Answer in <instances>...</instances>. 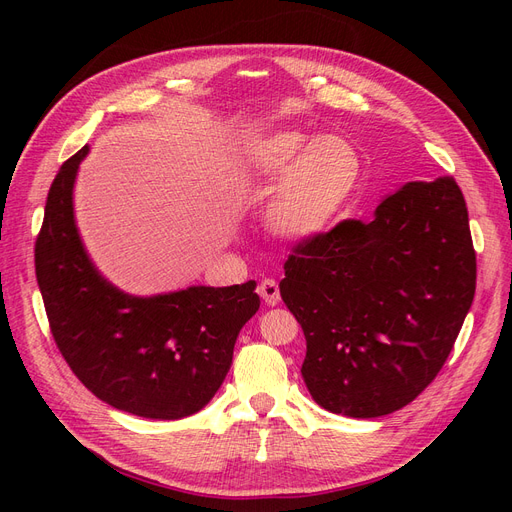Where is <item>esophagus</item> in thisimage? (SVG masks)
I'll return each mask as SVG.
<instances>
[{"mask_svg":"<svg viewBox=\"0 0 512 512\" xmlns=\"http://www.w3.org/2000/svg\"><path fill=\"white\" fill-rule=\"evenodd\" d=\"M258 292H260L262 301H265L267 305H277V303H280V286H277V282L271 280V277H269V280H262L260 282Z\"/></svg>","mask_w":512,"mask_h":512,"instance_id":"obj_1","label":"esophagus"}]
</instances>
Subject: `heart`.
Listing matches in <instances>:
<instances>
[{"mask_svg": "<svg viewBox=\"0 0 512 512\" xmlns=\"http://www.w3.org/2000/svg\"><path fill=\"white\" fill-rule=\"evenodd\" d=\"M243 175L262 190L277 183L267 207L273 235L307 241L346 211L363 179V156L342 136L277 130L247 147Z\"/></svg>", "mask_w": 512, "mask_h": 512, "instance_id": "heart-1", "label": "heart"}]
</instances>
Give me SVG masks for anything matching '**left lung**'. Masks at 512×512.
Returning <instances> with one entry per match:
<instances>
[{"instance_id":"obj_1","label":"left lung","mask_w":512,"mask_h":512,"mask_svg":"<svg viewBox=\"0 0 512 512\" xmlns=\"http://www.w3.org/2000/svg\"><path fill=\"white\" fill-rule=\"evenodd\" d=\"M284 271L316 404L352 418L391 414L440 374L474 301L466 200L453 177L408 183L371 222L342 220L299 241Z\"/></svg>"}]
</instances>
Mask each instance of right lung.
<instances>
[{
	"instance_id": "add662e5",
	"label": "right lung",
	"mask_w": 512,
	"mask_h": 512,
	"mask_svg": "<svg viewBox=\"0 0 512 512\" xmlns=\"http://www.w3.org/2000/svg\"><path fill=\"white\" fill-rule=\"evenodd\" d=\"M87 147L61 164L36 239V277L55 344L108 406L158 421L205 408L220 389L256 282L130 297L91 265L74 224L72 188Z\"/></svg>"
}]
</instances>
